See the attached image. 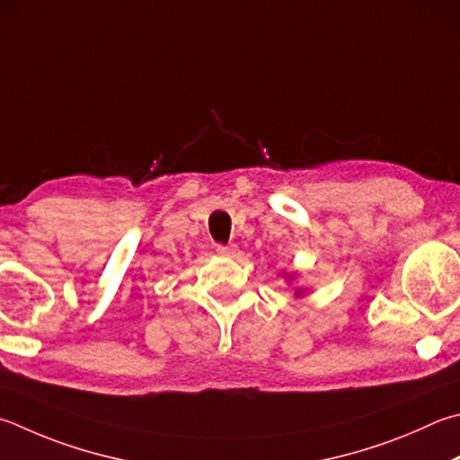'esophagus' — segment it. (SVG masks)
I'll return each instance as SVG.
<instances>
[{
    "label": "esophagus",
    "mask_w": 460,
    "mask_h": 460,
    "mask_svg": "<svg viewBox=\"0 0 460 460\" xmlns=\"http://www.w3.org/2000/svg\"><path fill=\"white\" fill-rule=\"evenodd\" d=\"M217 253L221 257H235L239 253L237 245H217Z\"/></svg>",
    "instance_id": "esophagus-1"
}]
</instances>
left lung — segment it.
I'll return each mask as SVG.
<instances>
[{"label":"left lung","mask_w":460,"mask_h":460,"mask_svg":"<svg viewBox=\"0 0 460 460\" xmlns=\"http://www.w3.org/2000/svg\"><path fill=\"white\" fill-rule=\"evenodd\" d=\"M302 294H304V289H297V291H296V296H302Z\"/></svg>","instance_id":"8db88e82"}]
</instances>
